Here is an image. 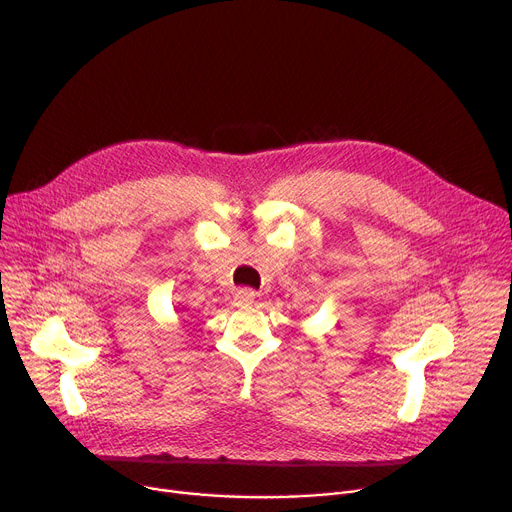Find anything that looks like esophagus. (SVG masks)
Wrapping results in <instances>:
<instances>
[{
	"mask_svg": "<svg viewBox=\"0 0 512 512\" xmlns=\"http://www.w3.org/2000/svg\"><path fill=\"white\" fill-rule=\"evenodd\" d=\"M255 302V292L249 288H241L235 292V304L237 306H249Z\"/></svg>",
	"mask_w": 512,
	"mask_h": 512,
	"instance_id": "obj_1",
	"label": "esophagus"
}]
</instances>
